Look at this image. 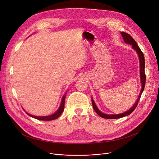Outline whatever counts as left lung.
Segmentation results:
<instances>
[{
	"label": "left lung",
	"mask_w": 159,
	"mask_h": 159,
	"mask_svg": "<svg viewBox=\"0 0 159 159\" xmlns=\"http://www.w3.org/2000/svg\"><path fill=\"white\" fill-rule=\"evenodd\" d=\"M120 33L123 37V39H124V41L125 42V43L131 45L133 49L135 50L138 55V57L139 58V62H140V77L142 88H141V91L139 95V97L137 99L135 103L133 104V106L130 108L129 110H128V111H125L122 113H120V114L108 115V114H106V113L101 112L98 109V107H97L95 102H94V100L93 99V98H91V101H92V105H93V107L94 110L100 116H101V117H102L104 119H120V118L124 117V116H128L129 114H131L133 111H134V110L135 109V107H137V106L139 102V100L140 98L142 93H143V92L145 84H146V75H145V71H144L145 60H144V54L143 52H142L140 49L139 48L138 44L136 43V41L132 38V37L130 35H129L128 33H125V32H120Z\"/></svg>",
	"instance_id": "left-lung-1"
}]
</instances>
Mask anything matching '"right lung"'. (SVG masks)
Returning a JSON list of instances; mask_svg holds the SVG:
<instances>
[{
	"label": "right lung",
	"instance_id": "obj_1",
	"mask_svg": "<svg viewBox=\"0 0 159 159\" xmlns=\"http://www.w3.org/2000/svg\"><path fill=\"white\" fill-rule=\"evenodd\" d=\"M66 93H65V94L63 95L62 98V101H61V105L58 107V109L52 115H48V116H35V115H31L30 113H28V112L26 113L31 117L38 119V120H55L56 119H57L58 117H59L61 116V115L62 114V113L63 112L64 110V104H65V98H66Z\"/></svg>",
	"mask_w": 159,
	"mask_h": 159
}]
</instances>
